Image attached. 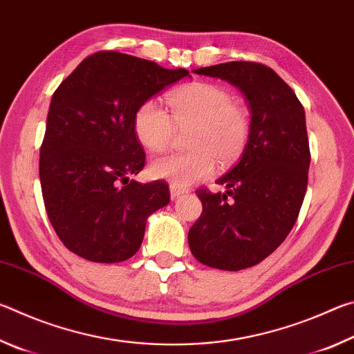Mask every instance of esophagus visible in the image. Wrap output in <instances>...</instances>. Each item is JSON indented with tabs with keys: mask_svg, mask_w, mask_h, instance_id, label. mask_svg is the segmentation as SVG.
<instances>
[{
	"mask_svg": "<svg viewBox=\"0 0 354 354\" xmlns=\"http://www.w3.org/2000/svg\"><path fill=\"white\" fill-rule=\"evenodd\" d=\"M185 192H187V190L183 189V187H179V185H176V184H170V195H171V198H178V196L184 195Z\"/></svg>",
	"mask_w": 354,
	"mask_h": 354,
	"instance_id": "esophagus-1",
	"label": "esophagus"
}]
</instances>
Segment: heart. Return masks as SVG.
Masks as SVG:
<instances>
[{
    "instance_id": "obj_1",
    "label": "heart",
    "mask_w": 354,
    "mask_h": 354,
    "mask_svg": "<svg viewBox=\"0 0 354 354\" xmlns=\"http://www.w3.org/2000/svg\"><path fill=\"white\" fill-rule=\"evenodd\" d=\"M170 112L156 100L137 107L134 129L137 139L151 151L170 147L178 129H187L185 145L190 149L154 158L149 171L173 184H195L214 173L217 160L230 164L247 145L250 115L225 87L212 82H192L167 98Z\"/></svg>"
}]
</instances>
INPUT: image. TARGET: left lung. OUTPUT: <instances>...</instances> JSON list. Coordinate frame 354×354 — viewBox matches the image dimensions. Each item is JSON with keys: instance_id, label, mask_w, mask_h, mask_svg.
Listing matches in <instances>:
<instances>
[{"instance_id": "obj_1", "label": "left lung", "mask_w": 354, "mask_h": 354, "mask_svg": "<svg viewBox=\"0 0 354 354\" xmlns=\"http://www.w3.org/2000/svg\"><path fill=\"white\" fill-rule=\"evenodd\" d=\"M194 71L241 88L251 111L242 158L217 179L227 190H196L203 212L189 231L196 261L237 272L270 256L295 225L310 164L306 117L297 95L267 65L236 61Z\"/></svg>"}]
</instances>
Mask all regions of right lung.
<instances>
[{"label":"right lung","instance_id":"right-lung-1","mask_svg":"<svg viewBox=\"0 0 354 354\" xmlns=\"http://www.w3.org/2000/svg\"><path fill=\"white\" fill-rule=\"evenodd\" d=\"M189 71L98 51L56 88L40 147L45 209L61 242L84 259L113 263L140 248L149 214L169 205L164 181L129 179L145 167L137 107Z\"/></svg>","mask_w":354,"mask_h":354}]
</instances>
